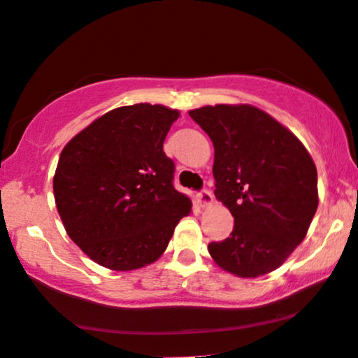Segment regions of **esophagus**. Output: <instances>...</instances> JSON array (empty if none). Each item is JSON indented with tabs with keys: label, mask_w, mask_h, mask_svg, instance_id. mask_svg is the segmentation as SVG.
I'll use <instances>...</instances> for the list:
<instances>
[{
	"label": "esophagus",
	"mask_w": 358,
	"mask_h": 358,
	"mask_svg": "<svg viewBox=\"0 0 358 358\" xmlns=\"http://www.w3.org/2000/svg\"><path fill=\"white\" fill-rule=\"evenodd\" d=\"M197 202L200 207H203V209H206V207H210L212 203H214V197H212V194L209 190H203L197 195Z\"/></svg>",
	"instance_id": "esophagus-1"
}]
</instances>
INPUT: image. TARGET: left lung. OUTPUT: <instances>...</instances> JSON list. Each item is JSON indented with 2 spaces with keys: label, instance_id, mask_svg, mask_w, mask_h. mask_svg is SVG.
Wrapping results in <instances>:
<instances>
[{
  "label": "left lung",
  "instance_id": "obj_1",
  "mask_svg": "<svg viewBox=\"0 0 358 358\" xmlns=\"http://www.w3.org/2000/svg\"><path fill=\"white\" fill-rule=\"evenodd\" d=\"M188 113L214 144V195L234 217L231 236L209 245L212 260L241 278L273 272L301 245L316 214L311 155L253 105H206Z\"/></svg>",
  "mask_w": 358,
  "mask_h": 358
}]
</instances>
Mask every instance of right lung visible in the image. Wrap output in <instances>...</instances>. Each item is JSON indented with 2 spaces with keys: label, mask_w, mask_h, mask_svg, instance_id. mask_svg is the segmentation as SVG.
<instances>
[{
  "label": "right lung",
  "mask_w": 358,
  "mask_h": 358,
  "mask_svg": "<svg viewBox=\"0 0 358 358\" xmlns=\"http://www.w3.org/2000/svg\"><path fill=\"white\" fill-rule=\"evenodd\" d=\"M180 117L164 105L113 108L66 144L54 199L68 236L86 257L115 272L155 263L192 200L175 190L163 143Z\"/></svg>",
  "instance_id": "right-lung-1"
}]
</instances>
